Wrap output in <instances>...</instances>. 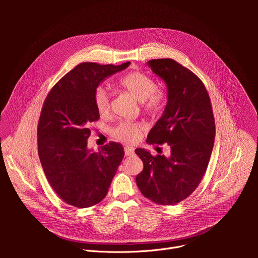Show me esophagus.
I'll use <instances>...</instances> for the list:
<instances>
[{
  "instance_id": "esophagus-1",
  "label": "esophagus",
  "mask_w": 258,
  "mask_h": 258,
  "mask_svg": "<svg viewBox=\"0 0 258 258\" xmlns=\"http://www.w3.org/2000/svg\"><path fill=\"white\" fill-rule=\"evenodd\" d=\"M124 153H125L126 156H133L134 155V148H133V147L126 146L124 148Z\"/></svg>"
}]
</instances>
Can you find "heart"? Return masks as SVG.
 <instances>
[{
    "label": "heart",
    "instance_id": "1",
    "mask_svg": "<svg viewBox=\"0 0 258 258\" xmlns=\"http://www.w3.org/2000/svg\"><path fill=\"white\" fill-rule=\"evenodd\" d=\"M119 86L137 100L141 101L144 111L150 114L160 112L166 103L165 92L156 87V82L150 76L140 71L126 73L119 79ZM94 104L101 116H106L111 110V96L104 87H98L94 92ZM145 128L141 121H119L110 130V134L123 143H135Z\"/></svg>",
    "mask_w": 258,
    "mask_h": 258
}]
</instances>
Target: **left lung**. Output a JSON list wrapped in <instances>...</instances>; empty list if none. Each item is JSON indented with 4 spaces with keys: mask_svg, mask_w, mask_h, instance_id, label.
<instances>
[{
    "mask_svg": "<svg viewBox=\"0 0 258 258\" xmlns=\"http://www.w3.org/2000/svg\"><path fill=\"white\" fill-rule=\"evenodd\" d=\"M148 65L166 83L168 100L147 143L168 144L170 156L136 149L144 163L136 180L146 198L173 205L188 198L202 180L214 144V116L208 92L194 72L169 58L153 59Z\"/></svg>",
    "mask_w": 258,
    "mask_h": 258,
    "instance_id": "obj_1",
    "label": "left lung"
}]
</instances>
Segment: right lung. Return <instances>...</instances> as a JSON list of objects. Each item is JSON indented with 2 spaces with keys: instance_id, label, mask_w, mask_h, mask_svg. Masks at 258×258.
Returning <instances> with one entry per match:
<instances>
[{
  "instance_id": "right-lung-1",
  "label": "right lung",
  "mask_w": 258,
  "mask_h": 258,
  "mask_svg": "<svg viewBox=\"0 0 258 258\" xmlns=\"http://www.w3.org/2000/svg\"><path fill=\"white\" fill-rule=\"evenodd\" d=\"M130 65L84 62L48 93L38 124V152L46 177L65 203L87 208L101 202L124 156L121 144L110 142L94 152L87 147L90 125L100 118L94 92L107 77Z\"/></svg>"
}]
</instances>
